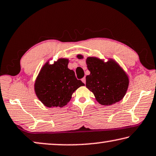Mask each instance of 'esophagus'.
<instances>
[{
    "mask_svg": "<svg viewBox=\"0 0 156 156\" xmlns=\"http://www.w3.org/2000/svg\"><path fill=\"white\" fill-rule=\"evenodd\" d=\"M82 82L84 83H86V78L85 77H83L82 79Z\"/></svg>",
    "mask_w": 156,
    "mask_h": 156,
    "instance_id": "1",
    "label": "esophagus"
}]
</instances>
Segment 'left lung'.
Instances as JSON below:
<instances>
[{"label":"left lung","instance_id":"obj_1","mask_svg":"<svg viewBox=\"0 0 156 156\" xmlns=\"http://www.w3.org/2000/svg\"><path fill=\"white\" fill-rule=\"evenodd\" d=\"M83 59L81 54L76 55ZM90 74L86 76V87L94 94L101 105H110L119 102L127 93L129 79L128 74L115 60L109 58L107 62L97 57L86 60Z\"/></svg>","mask_w":156,"mask_h":156}]
</instances>
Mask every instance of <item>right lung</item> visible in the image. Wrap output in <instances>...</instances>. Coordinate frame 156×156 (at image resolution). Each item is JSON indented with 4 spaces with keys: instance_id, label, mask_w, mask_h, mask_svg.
I'll use <instances>...</instances> for the list:
<instances>
[{
    "instance_id": "1",
    "label": "right lung",
    "mask_w": 156,
    "mask_h": 156,
    "mask_svg": "<svg viewBox=\"0 0 156 156\" xmlns=\"http://www.w3.org/2000/svg\"><path fill=\"white\" fill-rule=\"evenodd\" d=\"M69 59L59 58L53 64L48 60L41 69L34 83L37 98L48 108L66 105L79 87L84 86L68 68Z\"/></svg>"
}]
</instances>
